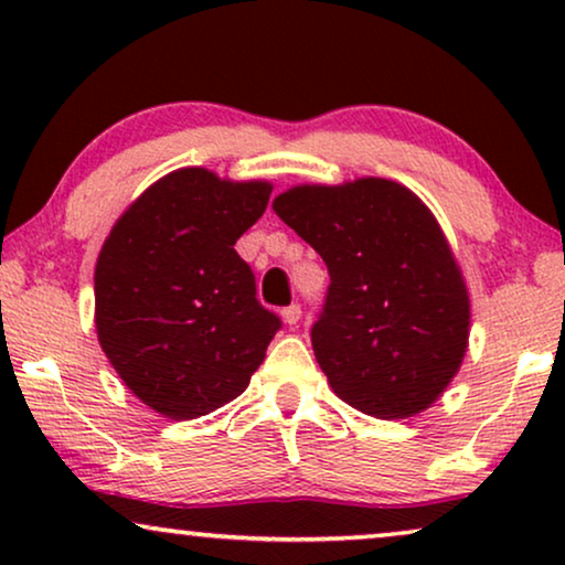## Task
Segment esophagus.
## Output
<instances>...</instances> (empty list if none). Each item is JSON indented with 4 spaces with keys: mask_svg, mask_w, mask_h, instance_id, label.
<instances>
[{
    "mask_svg": "<svg viewBox=\"0 0 565 565\" xmlns=\"http://www.w3.org/2000/svg\"><path fill=\"white\" fill-rule=\"evenodd\" d=\"M300 306L298 303H292V306H288V308H282V321L288 323V327H296V323L300 321Z\"/></svg>",
    "mask_w": 565,
    "mask_h": 565,
    "instance_id": "esophagus-1",
    "label": "esophagus"
}]
</instances>
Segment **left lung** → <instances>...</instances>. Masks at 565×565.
<instances>
[{
    "instance_id": "obj_1",
    "label": "left lung",
    "mask_w": 565,
    "mask_h": 565,
    "mask_svg": "<svg viewBox=\"0 0 565 565\" xmlns=\"http://www.w3.org/2000/svg\"><path fill=\"white\" fill-rule=\"evenodd\" d=\"M273 211L327 262L311 344L331 391L375 419L435 404L466 358L470 298L429 207L404 184L360 177L298 184Z\"/></svg>"
}]
</instances>
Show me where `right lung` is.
Masks as SVG:
<instances>
[{
	"label": "right lung",
	"instance_id": "obj_1",
	"mask_svg": "<svg viewBox=\"0 0 565 565\" xmlns=\"http://www.w3.org/2000/svg\"><path fill=\"white\" fill-rule=\"evenodd\" d=\"M273 184L169 172L115 221L95 267V327L120 381L169 419H198L242 396L280 319L257 300L236 238Z\"/></svg>",
	"mask_w": 565,
	"mask_h": 565
}]
</instances>
